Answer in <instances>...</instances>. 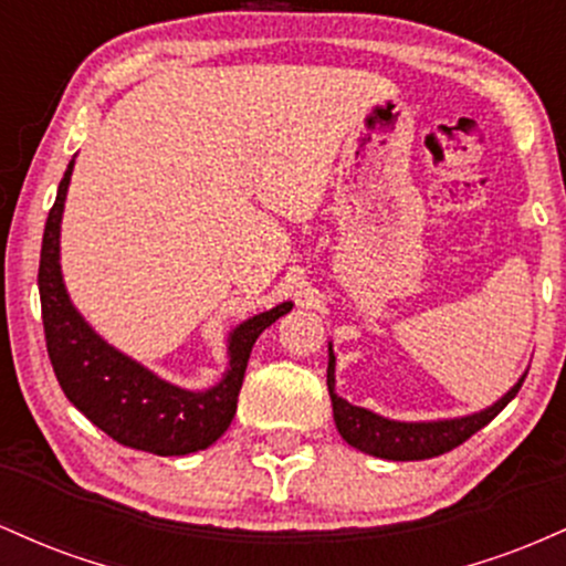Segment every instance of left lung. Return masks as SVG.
Returning a JSON list of instances; mask_svg holds the SVG:
<instances>
[{
  "label": "left lung",
  "instance_id": "1",
  "mask_svg": "<svg viewBox=\"0 0 566 566\" xmlns=\"http://www.w3.org/2000/svg\"><path fill=\"white\" fill-rule=\"evenodd\" d=\"M524 378L511 388L497 405L486 407L484 412L469 415V418L439 420V423H396V420L380 418V415L369 412L365 407L348 405L346 399L335 394V356L329 348V365H327V388L329 399H333L335 426L340 437L356 450L375 454L382 460H428L454 450L471 439L473 433L482 431L492 418L503 409L513 396L518 394Z\"/></svg>",
  "mask_w": 566,
  "mask_h": 566
}]
</instances>
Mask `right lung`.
Segmentation results:
<instances>
[{
  "label": "right lung",
  "instance_id": "obj_1",
  "mask_svg": "<svg viewBox=\"0 0 566 566\" xmlns=\"http://www.w3.org/2000/svg\"><path fill=\"white\" fill-rule=\"evenodd\" d=\"M71 170L74 161L57 186L39 255V301L55 378L71 405L119 444L165 458L207 450L231 426L258 335L287 314L292 303L276 305L233 329L229 373L210 391H186L159 380L138 361L103 343L69 301L57 263V239Z\"/></svg>",
  "mask_w": 566,
  "mask_h": 566
}]
</instances>
